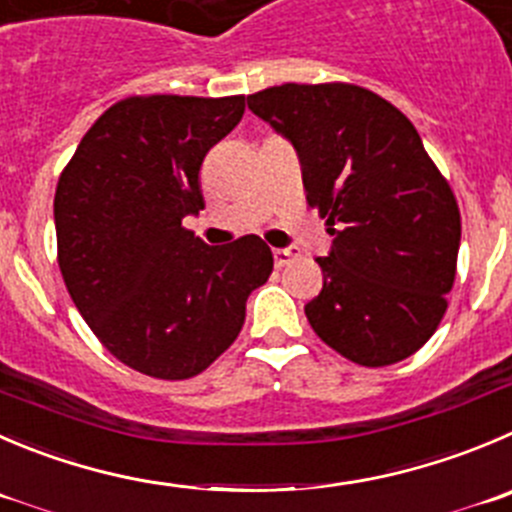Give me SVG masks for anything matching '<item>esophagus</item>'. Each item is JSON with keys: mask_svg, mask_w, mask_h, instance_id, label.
Here are the masks:
<instances>
[{"mask_svg": "<svg viewBox=\"0 0 512 512\" xmlns=\"http://www.w3.org/2000/svg\"><path fill=\"white\" fill-rule=\"evenodd\" d=\"M296 256V248H274L276 266H286Z\"/></svg>", "mask_w": 512, "mask_h": 512, "instance_id": "obj_1", "label": "esophagus"}]
</instances>
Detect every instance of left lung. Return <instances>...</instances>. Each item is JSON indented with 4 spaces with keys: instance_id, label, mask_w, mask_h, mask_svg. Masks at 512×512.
Listing matches in <instances>:
<instances>
[{
    "instance_id": "obj_1",
    "label": "left lung",
    "mask_w": 512,
    "mask_h": 512,
    "mask_svg": "<svg viewBox=\"0 0 512 512\" xmlns=\"http://www.w3.org/2000/svg\"><path fill=\"white\" fill-rule=\"evenodd\" d=\"M248 107L291 140L306 203L334 236L304 306L311 329L362 367L412 357L445 316L460 248L455 193L415 125L349 82H286Z\"/></svg>"
}]
</instances>
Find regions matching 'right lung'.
<instances>
[{
	"label": "right lung",
	"mask_w": 512,
	"mask_h": 512,
	"mask_svg": "<svg viewBox=\"0 0 512 512\" xmlns=\"http://www.w3.org/2000/svg\"><path fill=\"white\" fill-rule=\"evenodd\" d=\"M246 97L133 95L107 107L55 191L57 264L102 347L140 374L188 379L241 332L274 269L259 236L206 246L183 218L203 208L201 163Z\"/></svg>",
	"instance_id": "right-lung-1"
}]
</instances>
